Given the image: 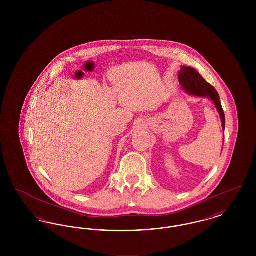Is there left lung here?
Returning <instances> with one entry per match:
<instances>
[{
  "label": "left lung",
  "mask_w": 256,
  "mask_h": 256,
  "mask_svg": "<svg viewBox=\"0 0 256 256\" xmlns=\"http://www.w3.org/2000/svg\"><path fill=\"white\" fill-rule=\"evenodd\" d=\"M178 74H178L180 84L189 95L209 98L214 102L220 116L222 130H224V128H226L224 112L222 108L219 94L216 91V89L210 84H208L206 80L198 73V71L193 68L182 66L180 72Z\"/></svg>",
  "instance_id": "1"
}]
</instances>
